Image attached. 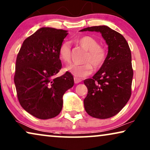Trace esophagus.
<instances>
[{
	"mask_svg": "<svg viewBox=\"0 0 150 150\" xmlns=\"http://www.w3.org/2000/svg\"><path fill=\"white\" fill-rule=\"evenodd\" d=\"M74 81H75V83H79L81 81V79L77 78V77H74Z\"/></svg>",
	"mask_w": 150,
	"mask_h": 150,
	"instance_id": "esophagus-1",
	"label": "esophagus"
}]
</instances>
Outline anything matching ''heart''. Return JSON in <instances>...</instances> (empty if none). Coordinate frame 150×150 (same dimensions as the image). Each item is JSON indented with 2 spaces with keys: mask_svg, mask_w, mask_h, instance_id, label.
Masks as SVG:
<instances>
[{
  "mask_svg": "<svg viewBox=\"0 0 150 150\" xmlns=\"http://www.w3.org/2000/svg\"><path fill=\"white\" fill-rule=\"evenodd\" d=\"M77 42L81 47L88 51L85 55L82 64H72L67 68V71L75 77L83 78L93 73V67L100 68L104 64L107 57L106 51L104 48L99 46V42L93 37L86 35L77 40ZM59 59L63 62L69 63L71 59V44L68 41H64L58 49Z\"/></svg>",
  "mask_w": 150,
  "mask_h": 150,
  "instance_id": "1",
  "label": "heart"
}]
</instances>
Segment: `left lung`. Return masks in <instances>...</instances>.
Segmentation results:
<instances>
[{"label": "left lung", "mask_w": 150, "mask_h": 150, "mask_svg": "<svg viewBox=\"0 0 150 150\" xmlns=\"http://www.w3.org/2000/svg\"><path fill=\"white\" fill-rule=\"evenodd\" d=\"M87 31L100 32L108 45V53L97 73L83 81L88 88L84 108L94 118H110L122 110L131 97V51L125 38L107 26L87 27L80 31Z\"/></svg>", "instance_id": "obj_1"}]
</instances>
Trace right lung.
<instances>
[{"instance_id":"right-lung-1","label":"right lung","mask_w":150,"mask_h":150,"mask_svg":"<svg viewBox=\"0 0 150 150\" xmlns=\"http://www.w3.org/2000/svg\"><path fill=\"white\" fill-rule=\"evenodd\" d=\"M67 31L42 27L23 42L17 55L14 83L20 104L27 112L40 119H49L59 114L63 95L74 85L69 72L60 77L62 62L59 46Z\"/></svg>"}]
</instances>
